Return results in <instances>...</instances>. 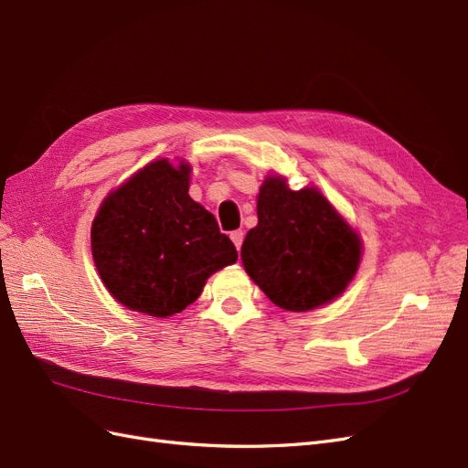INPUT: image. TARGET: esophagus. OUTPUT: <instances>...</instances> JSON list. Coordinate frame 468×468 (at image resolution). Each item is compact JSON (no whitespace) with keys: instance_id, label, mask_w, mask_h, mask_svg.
Wrapping results in <instances>:
<instances>
[{"instance_id":"34e87169","label":"esophagus","mask_w":468,"mask_h":468,"mask_svg":"<svg viewBox=\"0 0 468 468\" xmlns=\"http://www.w3.org/2000/svg\"><path fill=\"white\" fill-rule=\"evenodd\" d=\"M230 238H232V242H234V246H236V250L239 251V248H242V242H244V230H234V232H230Z\"/></svg>"}]
</instances>
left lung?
Returning <instances> with one entry per match:
<instances>
[{
    "mask_svg": "<svg viewBox=\"0 0 468 468\" xmlns=\"http://www.w3.org/2000/svg\"><path fill=\"white\" fill-rule=\"evenodd\" d=\"M359 261V234L316 187L292 191L285 177H265L242 263L269 301L291 313L328 304L356 277Z\"/></svg>",
    "mask_w": 468,
    "mask_h": 468,
    "instance_id": "8db88e82",
    "label": "left lung"
}]
</instances>
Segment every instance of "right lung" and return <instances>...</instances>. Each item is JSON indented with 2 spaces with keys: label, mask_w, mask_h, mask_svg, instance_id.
Returning <instances> with one entry per match:
<instances>
[{
  "label": "right lung",
  "mask_w": 468,
  "mask_h": 468,
  "mask_svg": "<svg viewBox=\"0 0 468 468\" xmlns=\"http://www.w3.org/2000/svg\"><path fill=\"white\" fill-rule=\"evenodd\" d=\"M191 165L162 158L109 193L91 224L93 261L107 291L155 318L199 299L207 279L238 260L217 218L189 197Z\"/></svg>",
  "instance_id": "obj_1"
}]
</instances>
